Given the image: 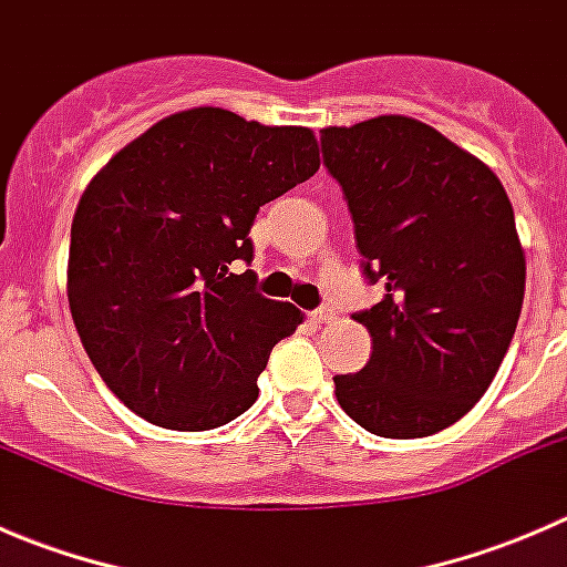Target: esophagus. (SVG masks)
I'll use <instances>...</instances> for the list:
<instances>
[{
	"mask_svg": "<svg viewBox=\"0 0 567 567\" xmlns=\"http://www.w3.org/2000/svg\"><path fill=\"white\" fill-rule=\"evenodd\" d=\"M310 318L316 320V323H329V320L334 318V310H331V307H318L316 312H310Z\"/></svg>",
	"mask_w": 567,
	"mask_h": 567,
	"instance_id": "1",
	"label": "esophagus"
}]
</instances>
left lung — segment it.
Masks as SVG:
<instances>
[{
	"label": "left lung",
	"mask_w": 567,
	"mask_h": 567,
	"mask_svg": "<svg viewBox=\"0 0 567 567\" xmlns=\"http://www.w3.org/2000/svg\"><path fill=\"white\" fill-rule=\"evenodd\" d=\"M353 216L364 277L384 299L359 312L373 337L337 403L364 431L422 439L474 409L524 305L527 260L502 181L433 125L381 114L320 131Z\"/></svg>",
	"instance_id": "8db88e82"
}]
</instances>
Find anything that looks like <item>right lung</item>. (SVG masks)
I'll return each mask as SVG.
<instances>
[{
    "mask_svg": "<svg viewBox=\"0 0 567 567\" xmlns=\"http://www.w3.org/2000/svg\"><path fill=\"white\" fill-rule=\"evenodd\" d=\"M320 167L305 125L219 106L175 112L114 153L76 205L68 305L104 384L142 420L214 431L257 400V375L301 312L255 290L260 205Z\"/></svg>",
    "mask_w": 567,
    "mask_h": 567,
    "instance_id": "right-lung-1",
    "label": "right lung"
}]
</instances>
